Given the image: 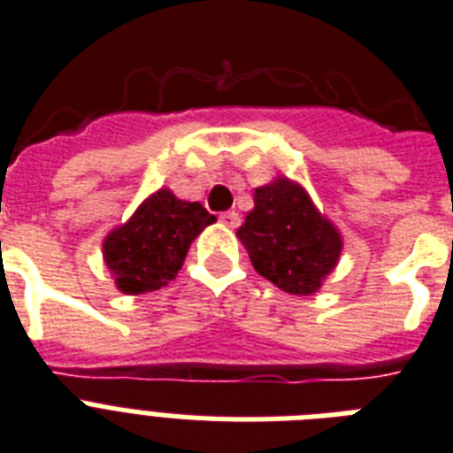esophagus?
Segmentation results:
<instances>
[{
    "label": "esophagus",
    "mask_w": 453,
    "mask_h": 453,
    "mask_svg": "<svg viewBox=\"0 0 453 453\" xmlns=\"http://www.w3.org/2000/svg\"><path fill=\"white\" fill-rule=\"evenodd\" d=\"M239 214L237 211H226V214H220V223L227 227H237L239 226Z\"/></svg>",
    "instance_id": "34e87169"
}]
</instances>
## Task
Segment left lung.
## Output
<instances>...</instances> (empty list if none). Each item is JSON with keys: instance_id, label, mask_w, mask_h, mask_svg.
I'll use <instances>...</instances> for the list:
<instances>
[{"instance_id": "8db88e82", "label": "left lung", "mask_w": 453, "mask_h": 453, "mask_svg": "<svg viewBox=\"0 0 453 453\" xmlns=\"http://www.w3.org/2000/svg\"><path fill=\"white\" fill-rule=\"evenodd\" d=\"M237 237L253 270L290 296H314L344 249L337 226L288 176H274L253 190V209Z\"/></svg>"}]
</instances>
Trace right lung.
<instances>
[{"label":"right lung","instance_id":"add662e5","mask_svg":"<svg viewBox=\"0 0 453 453\" xmlns=\"http://www.w3.org/2000/svg\"><path fill=\"white\" fill-rule=\"evenodd\" d=\"M216 223L200 202L179 200L169 188H157L113 227L102 242V256L116 288L142 296L167 286L179 274L190 244Z\"/></svg>","mask_w":453,"mask_h":453}]
</instances>
